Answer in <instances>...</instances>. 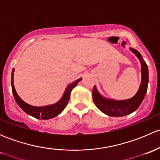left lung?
<instances>
[{"mask_svg": "<svg viewBox=\"0 0 160 160\" xmlns=\"http://www.w3.org/2000/svg\"><path fill=\"white\" fill-rule=\"evenodd\" d=\"M129 49L139 59L141 63V83L137 93L129 99L115 100L103 96L97 89L96 86H94L93 89L92 94L95 105L104 114L111 117H123L136 111L142 102L147 92L149 83V70L147 65L139 52L133 48H129Z\"/></svg>", "mask_w": 160, "mask_h": 160, "instance_id": "left-lung-1", "label": "left lung"}]
</instances>
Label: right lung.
I'll return each mask as SVG.
<instances>
[{
  "label": "right lung",
  "mask_w": 160,
  "mask_h": 160,
  "mask_svg": "<svg viewBox=\"0 0 160 160\" xmlns=\"http://www.w3.org/2000/svg\"><path fill=\"white\" fill-rule=\"evenodd\" d=\"M14 69L11 71V88H12V93L14 95V98L15 99L16 102L18 104L19 107L25 111L26 114H29L32 117L38 119H42V120H47V119L52 118L56 117L59 115L62 111L67 107V104L70 100V96L72 90L78 84L79 82L82 80V78L78 79L75 80L72 83H70L66 88L62 98L52 104H49V105L40 106V107H36V106L31 105V104H27L26 102L23 101L18 94L16 92L15 88L14 85Z\"/></svg>",
  "instance_id": "1"
}]
</instances>
